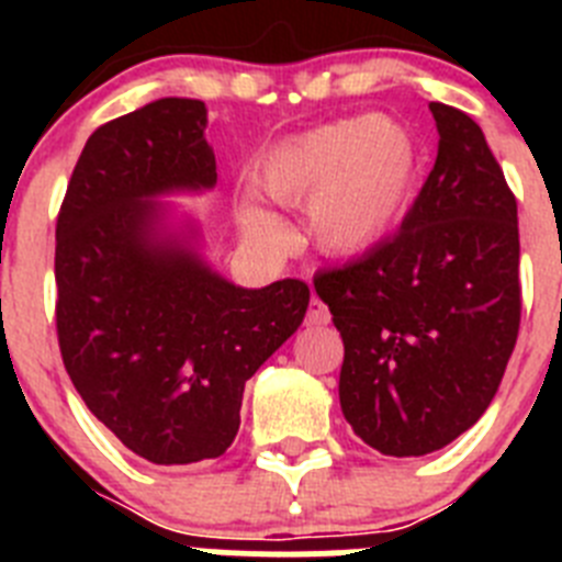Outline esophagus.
<instances>
[{
	"label": "esophagus",
	"mask_w": 562,
	"mask_h": 562,
	"mask_svg": "<svg viewBox=\"0 0 562 562\" xmlns=\"http://www.w3.org/2000/svg\"><path fill=\"white\" fill-rule=\"evenodd\" d=\"M306 321H310V324H315V326H326V324H329V321H331L329 306H326L324 301H321V297L312 295L310 310H306Z\"/></svg>",
	"instance_id": "34e87169"
}]
</instances>
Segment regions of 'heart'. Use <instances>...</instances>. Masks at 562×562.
Wrapping results in <instances>:
<instances>
[{
  "label": "heart",
  "instance_id": "heart-1",
  "mask_svg": "<svg viewBox=\"0 0 562 562\" xmlns=\"http://www.w3.org/2000/svg\"><path fill=\"white\" fill-rule=\"evenodd\" d=\"M419 177L414 134L391 117H342L292 134L258 160L256 188L278 205L306 202V231L317 250L355 256L389 236ZM247 231L281 238L270 213L250 205Z\"/></svg>",
  "mask_w": 562,
  "mask_h": 562
}]
</instances>
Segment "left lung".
Segmentation results:
<instances>
[{
	"instance_id": "left-lung-1",
	"label": "left lung",
	"mask_w": 562,
	"mask_h": 562,
	"mask_svg": "<svg viewBox=\"0 0 562 562\" xmlns=\"http://www.w3.org/2000/svg\"><path fill=\"white\" fill-rule=\"evenodd\" d=\"M430 112L439 154L400 233L315 276L342 337V416L396 459L473 428L520 329L513 188L470 114L445 103Z\"/></svg>"
}]
</instances>
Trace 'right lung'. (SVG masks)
Segmentation results:
<instances>
[{"instance_id":"add662e5","label":"right lung","mask_w":562,"mask_h":562,"mask_svg":"<svg viewBox=\"0 0 562 562\" xmlns=\"http://www.w3.org/2000/svg\"><path fill=\"white\" fill-rule=\"evenodd\" d=\"M207 109L162 98L92 132L56 222V331L87 408L151 464L216 459L245 382L301 326L310 286L241 290L177 238L160 196L216 182Z\"/></svg>"}]
</instances>
